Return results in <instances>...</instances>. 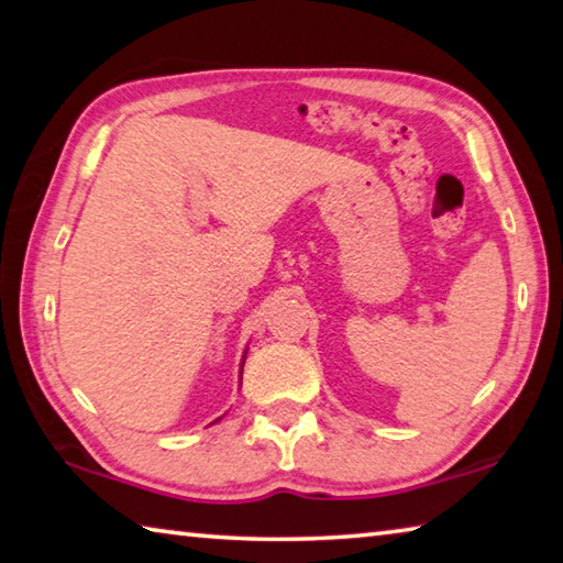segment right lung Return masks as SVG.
<instances>
[{"mask_svg":"<svg viewBox=\"0 0 563 563\" xmlns=\"http://www.w3.org/2000/svg\"><path fill=\"white\" fill-rule=\"evenodd\" d=\"M243 362H245V355H243ZM243 362H241V373H243Z\"/></svg>","mask_w":563,"mask_h":563,"instance_id":"right-lung-1","label":"right lung"}]
</instances>
